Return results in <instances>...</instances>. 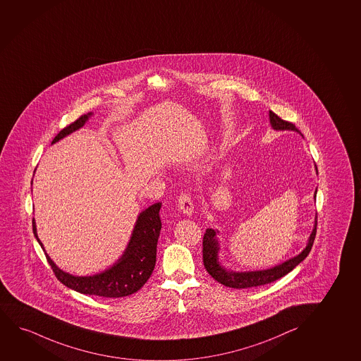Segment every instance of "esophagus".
I'll use <instances>...</instances> for the list:
<instances>
[{
  "mask_svg": "<svg viewBox=\"0 0 361 361\" xmlns=\"http://www.w3.org/2000/svg\"><path fill=\"white\" fill-rule=\"evenodd\" d=\"M178 207L180 210L185 214V215L190 216L194 211V204H192V197L189 194L182 192L178 197Z\"/></svg>",
  "mask_w": 361,
  "mask_h": 361,
  "instance_id": "34e87169",
  "label": "esophagus"
}]
</instances>
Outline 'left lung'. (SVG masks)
I'll return each mask as SVG.
<instances>
[{
    "label": "left lung",
    "instance_id": "8db88e82",
    "mask_svg": "<svg viewBox=\"0 0 361 361\" xmlns=\"http://www.w3.org/2000/svg\"><path fill=\"white\" fill-rule=\"evenodd\" d=\"M269 121L276 130H297L299 132L294 124L281 118L279 114H274L272 111H269ZM315 237L316 226L311 233L307 247L299 255L293 257L290 260L286 261L282 265L276 266L274 269H265V271L235 274V272H228L224 267L219 266V261H217L219 243L216 240V232L214 229L207 228L204 234V238H202V261H204L206 271L210 274L211 277L226 287L235 288V289L259 287V286L272 283L274 281L282 279L283 276L289 274L295 266L299 265L301 261L309 255Z\"/></svg>",
    "mask_w": 361,
    "mask_h": 361
}]
</instances>
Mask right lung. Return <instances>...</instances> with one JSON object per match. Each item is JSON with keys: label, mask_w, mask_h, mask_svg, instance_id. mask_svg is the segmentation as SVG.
<instances>
[{"label": "right lung", "mask_w": 361, "mask_h": 361, "mask_svg": "<svg viewBox=\"0 0 361 361\" xmlns=\"http://www.w3.org/2000/svg\"><path fill=\"white\" fill-rule=\"evenodd\" d=\"M92 114H82L73 123L64 127L52 144L84 126ZM161 202H156L145 211H142L137 224L133 231L128 247L124 255L114 264L111 269H106L102 274L90 276V277H75L72 274L61 271L46 254V260L50 264L51 269L55 274L56 279L66 287L73 289L75 292L89 295H99L102 298L128 297L130 294L137 292L150 279L152 271L155 269L156 247L160 237ZM32 232L42 245L40 239L37 238L35 222L32 221ZM44 249V247H42Z\"/></svg>", "instance_id": "right-lung-1"}]
</instances>
